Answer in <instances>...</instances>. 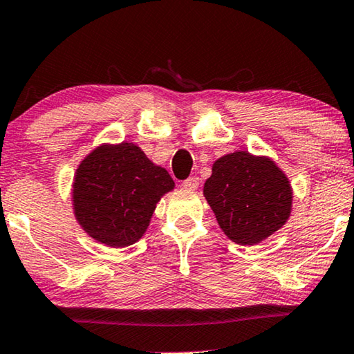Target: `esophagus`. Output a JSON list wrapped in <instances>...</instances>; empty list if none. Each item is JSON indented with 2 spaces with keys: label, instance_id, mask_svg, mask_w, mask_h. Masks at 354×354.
<instances>
[{
  "label": "esophagus",
  "instance_id": "obj_1",
  "mask_svg": "<svg viewBox=\"0 0 354 354\" xmlns=\"http://www.w3.org/2000/svg\"><path fill=\"white\" fill-rule=\"evenodd\" d=\"M183 187L187 190H197L198 189V178H187L186 181H183Z\"/></svg>",
  "mask_w": 354,
  "mask_h": 354
}]
</instances>
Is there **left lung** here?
<instances>
[{
    "label": "left lung",
    "mask_w": 354,
    "mask_h": 354,
    "mask_svg": "<svg viewBox=\"0 0 354 354\" xmlns=\"http://www.w3.org/2000/svg\"><path fill=\"white\" fill-rule=\"evenodd\" d=\"M203 195L228 239L255 245L287 223L293 187L271 157L234 151L212 164Z\"/></svg>",
    "instance_id": "8db88e82"
}]
</instances>
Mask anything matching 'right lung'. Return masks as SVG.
I'll list each match as a JSON object with an SVG mask.
<instances>
[{"instance_id": "right-lung-1", "label": "right lung", "mask_w": 354, "mask_h": 354, "mask_svg": "<svg viewBox=\"0 0 354 354\" xmlns=\"http://www.w3.org/2000/svg\"><path fill=\"white\" fill-rule=\"evenodd\" d=\"M175 189L164 167L136 143H100L83 157L72 179V209L89 238L111 249L147 233L160 198Z\"/></svg>"}]
</instances>
